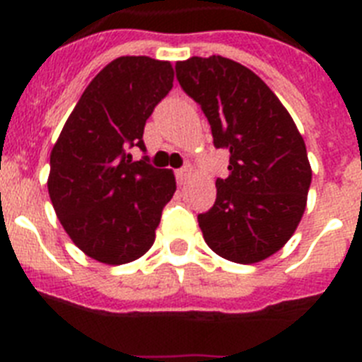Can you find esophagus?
Here are the masks:
<instances>
[{"label":"esophagus","mask_w":362,"mask_h":362,"mask_svg":"<svg viewBox=\"0 0 362 362\" xmlns=\"http://www.w3.org/2000/svg\"><path fill=\"white\" fill-rule=\"evenodd\" d=\"M190 174H192V166H190V165L183 166V168H179V170L175 172V177H177V183H179V185H183L185 181H187V179L190 177Z\"/></svg>","instance_id":"1"}]
</instances>
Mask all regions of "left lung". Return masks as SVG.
Listing matches in <instances>:
<instances>
[{
	"label": "left lung",
	"instance_id": "8db88e82",
	"mask_svg": "<svg viewBox=\"0 0 362 362\" xmlns=\"http://www.w3.org/2000/svg\"><path fill=\"white\" fill-rule=\"evenodd\" d=\"M179 85L201 105L214 145L230 150L212 209L199 214L206 245L232 263L279 252L305 214L312 166L292 116L257 74L228 57L175 63Z\"/></svg>",
	"mask_w": 362,
	"mask_h": 362
}]
</instances>
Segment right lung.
I'll return each mask as SVG.
<instances>
[{"mask_svg":"<svg viewBox=\"0 0 362 362\" xmlns=\"http://www.w3.org/2000/svg\"><path fill=\"white\" fill-rule=\"evenodd\" d=\"M172 86L170 62L117 57L86 86L50 152L47 187L57 219L99 263H132L156 241L174 172L132 161L127 150H145L146 119Z\"/></svg>","mask_w":362,"mask_h":362,"instance_id":"right-lung-1","label":"right lung"}]
</instances>
